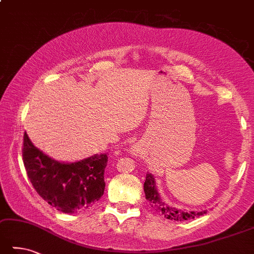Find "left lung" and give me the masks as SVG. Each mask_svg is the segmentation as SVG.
<instances>
[{
    "instance_id": "left-lung-1",
    "label": "left lung",
    "mask_w": 254,
    "mask_h": 254,
    "mask_svg": "<svg viewBox=\"0 0 254 254\" xmlns=\"http://www.w3.org/2000/svg\"><path fill=\"white\" fill-rule=\"evenodd\" d=\"M143 191H145L146 199L149 201L151 207H154L158 212H160L162 216L169 220L184 221V220H191L207 213V210H202V211H185V210L169 207V205L165 203L164 200L160 198V194L157 190L154 176L149 174V172L146 175V180L145 184H143Z\"/></svg>"
}]
</instances>
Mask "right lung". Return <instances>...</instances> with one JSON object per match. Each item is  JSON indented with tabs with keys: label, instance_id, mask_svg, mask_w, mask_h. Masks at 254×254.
I'll list each match as a JSON object with an SVG mask.
<instances>
[{
	"label": "right lung",
	"instance_id": "obj_1",
	"mask_svg": "<svg viewBox=\"0 0 254 254\" xmlns=\"http://www.w3.org/2000/svg\"><path fill=\"white\" fill-rule=\"evenodd\" d=\"M23 162L36 192L59 211H86L104 194L107 154L76 162L54 160L38 149L24 132Z\"/></svg>",
	"mask_w": 254,
	"mask_h": 254
}]
</instances>
